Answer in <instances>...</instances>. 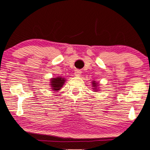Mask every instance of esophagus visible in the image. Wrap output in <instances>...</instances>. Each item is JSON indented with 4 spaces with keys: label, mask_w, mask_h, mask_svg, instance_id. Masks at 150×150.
I'll return each instance as SVG.
<instances>
[{
    "label": "esophagus",
    "mask_w": 150,
    "mask_h": 150,
    "mask_svg": "<svg viewBox=\"0 0 150 150\" xmlns=\"http://www.w3.org/2000/svg\"><path fill=\"white\" fill-rule=\"evenodd\" d=\"M81 72L79 71V70H76L75 72V75L77 77H79L81 75Z\"/></svg>",
    "instance_id": "esophagus-1"
}]
</instances>
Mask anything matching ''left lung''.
I'll return each mask as SVG.
<instances>
[{
	"label": "left lung",
	"instance_id": "8db88e82",
	"mask_svg": "<svg viewBox=\"0 0 150 150\" xmlns=\"http://www.w3.org/2000/svg\"><path fill=\"white\" fill-rule=\"evenodd\" d=\"M92 86L93 87V90L95 91H98V86H99V84H98V83H97V82H96V81H92Z\"/></svg>",
	"mask_w": 150,
	"mask_h": 150
}]
</instances>
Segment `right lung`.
<instances>
[{"label": "right lung", "mask_w": 150, "mask_h": 150, "mask_svg": "<svg viewBox=\"0 0 150 150\" xmlns=\"http://www.w3.org/2000/svg\"><path fill=\"white\" fill-rule=\"evenodd\" d=\"M66 79L62 77H57L55 78L50 79V86L53 90V91H59L64 83H65Z\"/></svg>", "instance_id": "obj_1"}]
</instances>
